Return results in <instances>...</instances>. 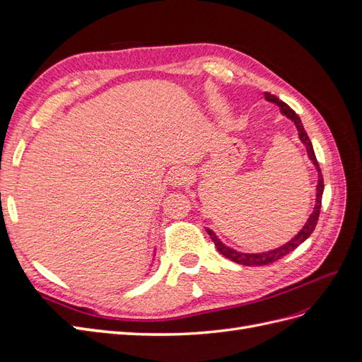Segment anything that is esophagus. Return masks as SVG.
<instances>
[{"label": "esophagus", "mask_w": 362, "mask_h": 362, "mask_svg": "<svg viewBox=\"0 0 362 362\" xmlns=\"http://www.w3.org/2000/svg\"><path fill=\"white\" fill-rule=\"evenodd\" d=\"M168 180L173 187H184V185L190 184L192 173L187 169H175L169 173Z\"/></svg>", "instance_id": "esophagus-1"}]
</instances>
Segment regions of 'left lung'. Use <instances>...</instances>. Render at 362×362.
Masks as SVG:
<instances>
[{
  "mask_svg": "<svg viewBox=\"0 0 362 362\" xmlns=\"http://www.w3.org/2000/svg\"><path fill=\"white\" fill-rule=\"evenodd\" d=\"M266 100L276 104L279 108H281V113L284 116H287L288 119H291L296 128H298V133H299V139L302 144L305 145L306 148V152H308V157L310 160L313 161V164L315 166L317 172H319V181H317V193H315V205H314V210L313 213L310 214L308 221H306V223L303 225V228L300 229V231L296 234L290 242H287L286 245H282L276 249H272V250H267V252H259V254H243V252H238L233 247L229 246H225L221 240L217 238V235L211 231V229L206 228V233L208 235L211 237V240L214 242V246L217 247V250L221 252V254L223 257H226L228 259H231L234 262H237V264H243V266H267V264H272V262H275L278 259H281L282 257H286L287 254H290V252H293L296 247H298L299 245H302L306 238H308L313 231L315 229V225H317V221H319V214H320V208H322V194H323V189H325V184H323V177H322V170L319 168V163H317V158H315V154H314V149H313V144L311 140L308 137V134H306V131L300 122V117L294 113V110H291V108L286 104L279 101V98H276L275 95L272 93H264Z\"/></svg>",
  "mask_w": 362,
  "mask_h": 362,
  "instance_id": "left-lung-1",
  "label": "left lung"
}]
</instances>
